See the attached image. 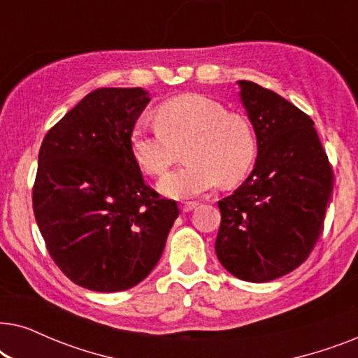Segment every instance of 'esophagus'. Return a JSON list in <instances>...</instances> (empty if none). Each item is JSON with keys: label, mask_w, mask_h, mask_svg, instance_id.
<instances>
[{"label": "esophagus", "mask_w": 358, "mask_h": 358, "mask_svg": "<svg viewBox=\"0 0 358 358\" xmlns=\"http://www.w3.org/2000/svg\"><path fill=\"white\" fill-rule=\"evenodd\" d=\"M194 208H197V202H184L182 205H180V210H182V212H192Z\"/></svg>", "instance_id": "34e87169"}]
</instances>
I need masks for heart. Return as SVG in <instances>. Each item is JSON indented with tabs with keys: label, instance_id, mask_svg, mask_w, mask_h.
<instances>
[{
	"label": "heart",
	"instance_id": "obj_1",
	"mask_svg": "<svg viewBox=\"0 0 358 358\" xmlns=\"http://www.w3.org/2000/svg\"><path fill=\"white\" fill-rule=\"evenodd\" d=\"M156 122L136 125L130 146L136 164L150 176H163L185 148L189 163L159 180L166 197H199L220 182H239L252 168L257 146L251 124L212 97L176 96L156 109Z\"/></svg>",
	"mask_w": 358,
	"mask_h": 358
}]
</instances>
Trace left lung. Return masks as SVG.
Wrapping results in <instances>:
<instances>
[{
	"instance_id": "1",
	"label": "left lung",
	"mask_w": 358,
	"mask_h": 358,
	"mask_svg": "<svg viewBox=\"0 0 358 358\" xmlns=\"http://www.w3.org/2000/svg\"><path fill=\"white\" fill-rule=\"evenodd\" d=\"M257 140L248 179L218 202V261L231 275L261 283L292 272L322 231L332 174L315 122L277 92L238 81Z\"/></svg>"
}]
</instances>
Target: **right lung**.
Returning a JSON list of instances; mask_svg holds the SVG:
<instances>
[{
  "label": "right lung",
  "instance_id": "obj_1",
  "mask_svg": "<svg viewBox=\"0 0 358 358\" xmlns=\"http://www.w3.org/2000/svg\"><path fill=\"white\" fill-rule=\"evenodd\" d=\"M141 87H101L52 127L38 151L34 215L62 272L87 290L122 292L158 264L178 218L131 155Z\"/></svg>",
  "mask_w": 358,
  "mask_h": 358
}]
</instances>
